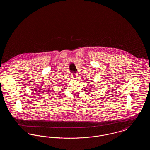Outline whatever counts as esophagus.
<instances>
[{"label": "esophagus", "mask_w": 150, "mask_h": 150, "mask_svg": "<svg viewBox=\"0 0 150 150\" xmlns=\"http://www.w3.org/2000/svg\"><path fill=\"white\" fill-rule=\"evenodd\" d=\"M77 76H78V74H76V73H74L73 74H72V78L74 79H76L77 78Z\"/></svg>", "instance_id": "obj_1"}]
</instances>
